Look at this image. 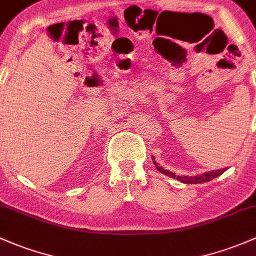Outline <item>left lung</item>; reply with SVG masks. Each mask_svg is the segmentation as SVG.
I'll use <instances>...</instances> for the list:
<instances>
[{"label": "left lung", "instance_id": "1", "mask_svg": "<svg viewBox=\"0 0 256 256\" xmlns=\"http://www.w3.org/2000/svg\"><path fill=\"white\" fill-rule=\"evenodd\" d=\"M153 163H154L156 168H157L160 173L166 174V176H168L170 178H174V179H176V180H180V182H185V184H201V182H210V180L220 176L223 172L227 170V168H223V169H218V170H212V172H208V173H204V174H201V176H196L194 178L192 176H176V174L172 173V172L163 169L162 166H158V163H156V160H153Z\"/></svg>", "mask_w": 256, "mask_h": 256}]
</instances>
